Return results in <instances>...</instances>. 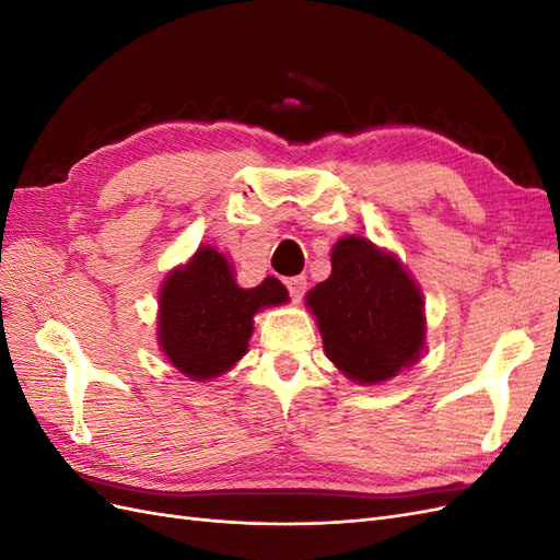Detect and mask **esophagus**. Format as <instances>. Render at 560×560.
<instances>
[{
  "label": "esophagus",
  "instance_id": "obj_1",
  "mask_svg": "<svg viewBox=\"0 0 560 560\" xmlns=\"http://www.w3.org/2000/svg\"><path fill=\"white\" fill-rule=\"evenodd\" d=\"M284 284H287V290H290V296H292L294 301H301L303 294H306V290H308V282H306V278H303V276L287 278Z\"/></svg>",
  "mask_w": 560,
  "mask_h": 560
}]
</instances>
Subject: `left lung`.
<instances>
[{
	"label": "left lung",
	"instance_id": "left-lung-1",
	"mask_svg": "<svg viewBox=\"0 0 560 560\" xmlns=\"http://www.w3.org/2000/svg\"><path fill=\"white\" fill-rule=\"evenodd\" d=\"M327 358L360 385L395 378L425 346V301L393 252L360 235L331 249V276L308 292Z\"/></svg>",
	"mask_w": 560,
	"mask_h": 560
}]
</instances>
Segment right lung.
Here are the masks:
<instances>
[{
    "instance_id": "add662e5",
    "label": "right lung",
    "mask_w": 560,
    "mask_h": 560,
    "mask_svg": "<svg viewBox=\"0 0 560 560\" xmlns=\"http://www.w3.org/2000/svg\"><path fill=\"white\" fill-rule=\"evenodd\" d=\"M287 301L278 278L243 290L224 254L202 245L161 287L159 346L186 378H217L247 352L254 315Z\"/></svg>"
}]
</instances>
